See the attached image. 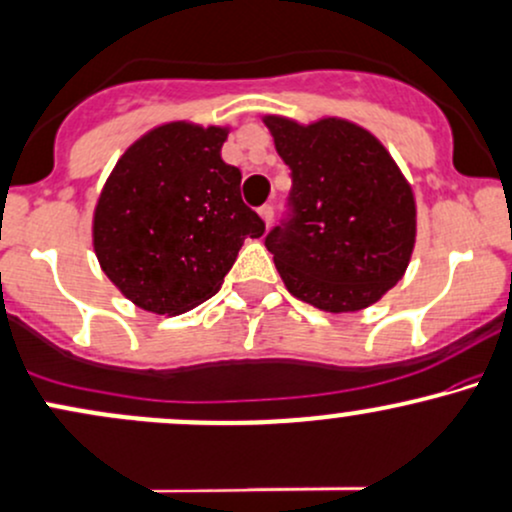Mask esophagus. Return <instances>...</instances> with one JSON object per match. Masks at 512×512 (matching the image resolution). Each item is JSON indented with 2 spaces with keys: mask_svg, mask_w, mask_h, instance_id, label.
I'll return each instance as SVG.
<instances>
[{
  "mask_svg": "<svg viewBox=\"0 0 512 512\" xmlns=\"http://www.w3.org/2000/svg\"><path fill=\"white\" fill-rule=\"evenodd\" d=\"M260 218H262V223H265V228H269V223H272V216H274V211H272V206H262L260 211Z\"/></svg>",
  "mask_w": 512,
  "mask_h": 512,
  "instance_id": "obj_1",
  "label": "esophagus"
}]
</instances>
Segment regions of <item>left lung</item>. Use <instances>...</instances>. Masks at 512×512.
Returning <instances> with one entry per match:
<instances>
[{
    "instance_id": "8db88e82",
    "label": "left lung",
    "mask_w": 512,
    "mask_h": 512,
    "mask_svg": "<svg viewBox=\"0 0 512 512\" xmlns=\"http://www.w3.org/2000/svg\"><path fill=\"white\" fill-rule=\"evenodd\" d=\"M294 177V218L267 235L291 296L325 313L372 306L403 279L418 238L411 182L386 145L340 116L265 114Z\"/></svg>"
}]
</instances>
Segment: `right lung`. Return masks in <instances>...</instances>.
<instances>
[{
    "mask_svg": "<svg viewBox=\"0 0 512 512\" xmlns=\"http://www.w3.org/2000/svg\"><path fill=\"white\" fill-rule=\"evenodd\" d=\"M223 126L167 121L133 140L101 187L92 247L101 272L133 306L179 316L211 299L245 238L265 223L240 199Z\"/></svg>",
    "mask_w": 512,
    "mask_h": 512,
    "instance_id": "1",
    "label": "right lung"
}]
</instances>
